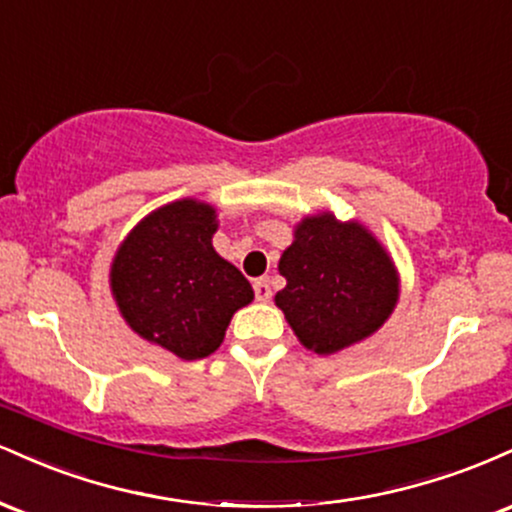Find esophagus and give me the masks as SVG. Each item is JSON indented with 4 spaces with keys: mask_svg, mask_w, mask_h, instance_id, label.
<instances>
[{
    "mask_svg": "<svg viewBox=\"0 0 512 512\" xmlns=\"http://www.w3.org/2000/svg\"><path fill=\"white\" fill-rule=\"evenodd\" d=\"M252 289H255V298H257V301L267 303L269 298H272V284H269L267 276H262V279H257L255 284H252Z\"/></svg>",
    "mask_w": 512,
    "mask_h": 512,
    "instance_id": "esophagus-1",
    "label": "esophagus"
}]
</instances>
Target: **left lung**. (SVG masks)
I'll use <instances>...</instances> for the list:
<instances>
[{"mask_svg":"<svg viewBox=\"0 0 512 512\" xmlns=\"http://www.w3.org/2000/svg\"><path fill=\"white\" fill-rule=\"evenodd\" d=\"M286 286L274 296L298 342L337 354L385 325L399 298L390 255L358 221L330 211L305 216L279 260Z\"/></svg>","mask_w":512,"mask_h":512,"instance_id":"left-lung-1","label":"left lung"}]
</instances>
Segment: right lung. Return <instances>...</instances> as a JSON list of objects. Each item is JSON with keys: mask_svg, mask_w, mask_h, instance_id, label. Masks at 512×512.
<instances>
[{"mask_svg": "<svg viewBox=\"0 0 512 512\" xmlns=\"http://www.w3.org/2000/svg\"><path fill=\"white\" fill-rule=\"evenodd\" d=\"M216 228L211 204L178 199L144 216L110 267L127 325L182 361L214 354L233 313L255 298L250 281L211 245Z\"/></svg>", "mask_w": 512, "mask_h": 512, "instance_id": "obj_1", "label": "right lung"}]
</instances>
